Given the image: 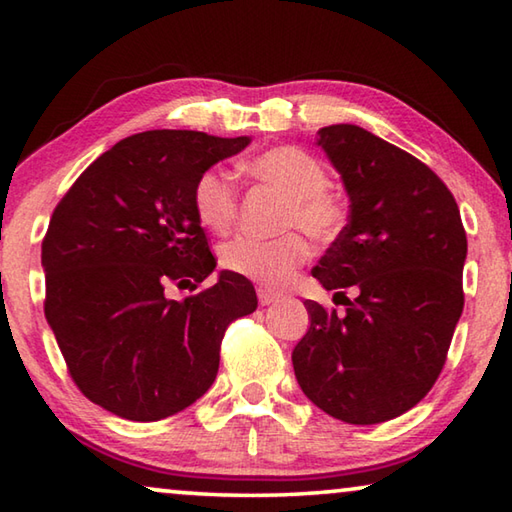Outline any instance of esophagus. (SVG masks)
Instances as JSON below:
<instances>
[{"label": "esophagus", "mask_w": 512, "mask_h": 512, "mask_svg": "<svg viewBox=\"0 0 512 512\" xmlns=\"http://www.w3.org/2000/svg\"><path fill=\"white\" fill-rule=\"evenodd\" d=\"M257 298H259V305L262 307H266V305H273V302H277V293H273L271 289H266V287H259L257 289Z\"/></svg>", "instance_id": "obj_1"}]
</instances>
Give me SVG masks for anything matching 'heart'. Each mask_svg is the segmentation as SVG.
Returning <instances> with one entry per match:
<instances>
[{
  "label": "heart",
  "mask_w": 512,
  "mask_h": 512,
  "mask_svg": "<svg viewBox=\"0 0 512 512\" xmlns=\"http://www.w3.org/2000/svg\"><path fill=\"white\" fill-rule=\"evenodd\" d=\"M250 173L262 185L287 196L284 228H302L316 241H332L345 225L339 198L329 194V171L316 155L298 146H277L250 162ZM194 212L205 228L225 232L237 216V187L225 169L212 167L194 185ZM309 244L300 232L277 239L239 235L221 248L225 271L259 282L268 289H282L309 259Z\"/></svg>",
  "instance_id": "obj_1"
}]
</instances>
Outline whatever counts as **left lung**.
Listing matches in <instances>:
<instances>
[{
  "mask_svg": "<svg viewBox=\"0 0 512 512\" xmlns=\"http://www.w3.org/2000/svg\"><path fill=\"white\" fill-rule=\"evenodd\" d=\"M350 196L348 225L314 266L345 314L307 300L311 325L291 359L311 402L348 424L413 409L436 384L463 314L467 237L427 164L354 124L318 131Z\"/></svg>",
  "mask_w": 512,
  "mask_h": 512,
  "instance_id": "left-lung-1",
  "label": "left lung"
}]
</instances>
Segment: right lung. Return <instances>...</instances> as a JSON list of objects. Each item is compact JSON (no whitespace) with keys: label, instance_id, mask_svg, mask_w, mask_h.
Masks as SVG:
<instances>
[{"label":"right lung","instance_id":"add662e5","mask_svg":"<svg viewBox=\"0 0 512 512\" xmlns=\"http://www.w3.org/2000/svg\"><path fill=\"white\" fill-rule=\"evenodd\" d=\"M250 137L146 131L117 142L60 198L42 239L45 316L69 375L90 402L155 422L205 395L223 334L253 314L250 280L216 268L194 212L198 176Z\"/></svg>","mask_w":512,"mask_h":512}]
</instances>
